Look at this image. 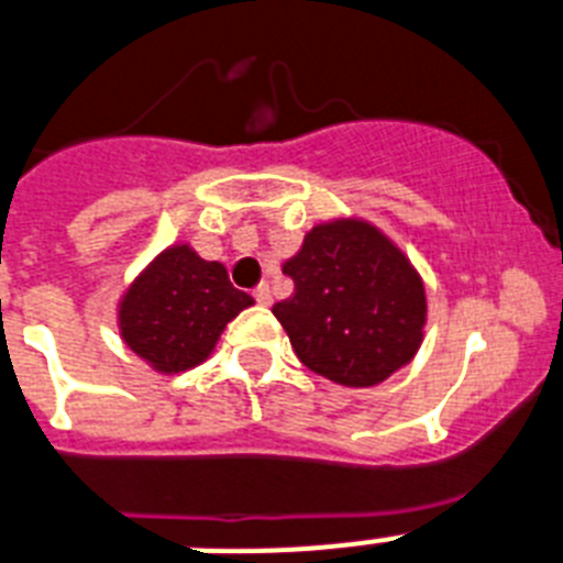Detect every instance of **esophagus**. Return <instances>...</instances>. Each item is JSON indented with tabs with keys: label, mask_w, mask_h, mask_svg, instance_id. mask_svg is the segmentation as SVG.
I'll use <instances>...</instances> for the list:
<instances>
[{
	"label": "esophagus",
	"mask_w": 563,
	"mask_h": 563,
	"mask_svg": "<svg viewBox=\"0 0 563 563\" xmlns=\"http://www.w3.org/2000/svg\"><path fill=\"white\" fill-rule=\"evenodd\" d=\"M254 300L260 306H272V289H268V283H260L257 289H254Z\"/></svg>",
	"instance_id": "34e87169"
}]
</instances>
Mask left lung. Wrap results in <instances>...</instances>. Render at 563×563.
<instances>
[{"label": "left lung", "instance_id": "8db88e82", "mask_svg": "<svg viewBox=\"0 0 563 563\" xmlns=\"http://www.w3.org/2000/svg\"><path fill=\"white\" fill-rule=\"evenodd\" d=\"M283 274L295 280V295L272 312L318 376L376 387L419 353L424 283L408 254L367 219L318 222Z\"/></svg>", "mask_w": 563, "mask_h": 563}]
</instances>
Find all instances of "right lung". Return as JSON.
I'll return each mask as SVG.
<instances>
[{"instance_id":"add662e5","label":"right lung","mask_w":563,"mask_h":563,"mask_svg":"<svg viewBox=\"0 0 563 563\" xmlns=\"http://www.w3.org/2000/svg\"><path fill=\"white\" fill-rule=\"evenodd\" d=\"M254 297L234 289L217 260H202L187 242L164 249L118 300L123 344L162 376L202 364L228 323Z\"/></svg>"}]
</instances>
